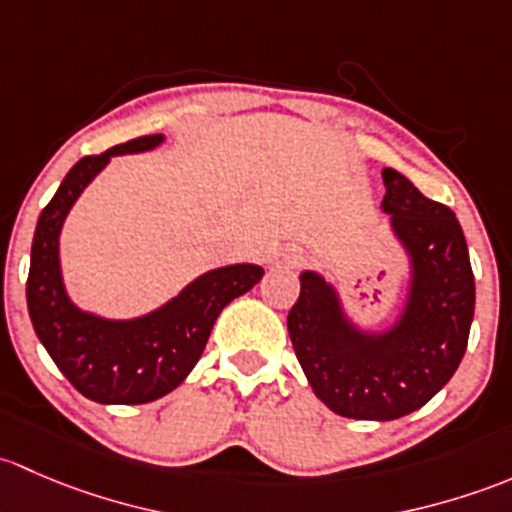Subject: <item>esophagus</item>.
<instances>
[{"instance_id":"1","label":"esophagus","mask_w":512,"mask_h":512,"mask_svg":"<svg viewBox=\"0 0 512 512\" xmlns=\"http://www.w3.org/2000/svg\"><path fill=\"white\" fill-rule=\"evenodd\" d=\"M303 261V251L293 249V246H283V249H276L271 254V263L278 268H298Z\"/></svg>"}]
</instances>
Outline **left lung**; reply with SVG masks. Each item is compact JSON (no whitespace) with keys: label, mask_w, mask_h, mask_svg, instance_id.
<instances>
[{"label":"left lung","mask_w":512,"mask_h":512,"mask_svg":"<svg viewBox=\"0 0 512 512\" xmlns=\"http://www.w3.org/2000/svg\"><path fill=\"white\" fill-rule=\"evenodd\" d=\"M382 212L409 256V293L397 323L360 330L320 273H300L288 313L295 357L315 397L347 419L392 421L424 407L453 377L471 333L476 283L456 214L384 167Z\"/></svg>","instance_id":"obj_1"}]
</instances>
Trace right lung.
Masks as SVG:
<instances>
[{"mask_svg": "<svg viewBox=\"0 0 512 512\" xmlns=\"http://www.w3.org/2000/svg\"><path fill=\"white\" fill-rule=\"evenodd\" d=\"M162 140L165 135H142L78 160L34 231L26 281L31 325L68 382L98 404H147L170 394L202 357L221 310L263 278L256 263L214 268L162 308L133 320H108L73 305L61 276L63 221L110 157L152 150Z\"/></svg>", "mask_w": 512, "mask_h": 512, "instance_id": "right-lung-1", "label": "right lung"}]
</instances>
